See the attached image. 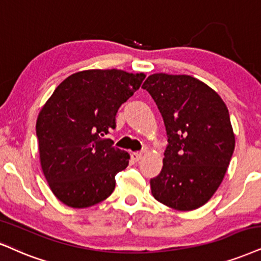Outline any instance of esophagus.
Here are the masks:
<instances>
[{"instance_id": "obj_1", "label": "esophagus", "mask_w": 261, "mask_h": 261, "mask_svg": "<svg viewBox=\"0 0 261 261\" xmlns=\"http://www.w3.org/2000/svg\"><path fill=\"white\" fill-rule=\"evenodd\" d=\"M132 159L138 162V161H140L141 159H143V152H133L132 153Z\"/></svg>"}]
</instances>
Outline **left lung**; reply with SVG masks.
Returning a JSON list of instances; mask_svg holds the SVG:
<instances>
[{
    "label": "left lung",
    "mask_w": 261,
    "mask_h": 261,
    "mask_svg": "<svg viewBox=\"0 0 261 261\" xmlns=\"http://www.w3.org/2000/svg\"><path fill=\"white\" fill-rule=\"evenodd\" d=\"M143 88L168 136L162 170L150 180L152 196L176 211L202 207L220 186L234 150L229 110L214 89L189 75L153 73Z\"/></svg>",
    "instance_id": "1"
}]
</instances>
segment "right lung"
Returning <instances> with one entry per match:
<instances>
[{
    "label": "right lung",
    "instance_id": "right-lung-1",
    "mask_svg": "<svg viewBox=\"0 0 261 261\" xmlns=\"http://www.w3.org/2000/svg\"><path fill=\"white\" fill-rule=\"evenodd\" d=\"M144 79L143 72L83 70L64 80L42 106L36 122L41 168L67 207H92L115 190V176L130 156L105 136Z\"/></svg>",
    "mask_w": 261,
    "mask_h": 261
}]
</instances>
